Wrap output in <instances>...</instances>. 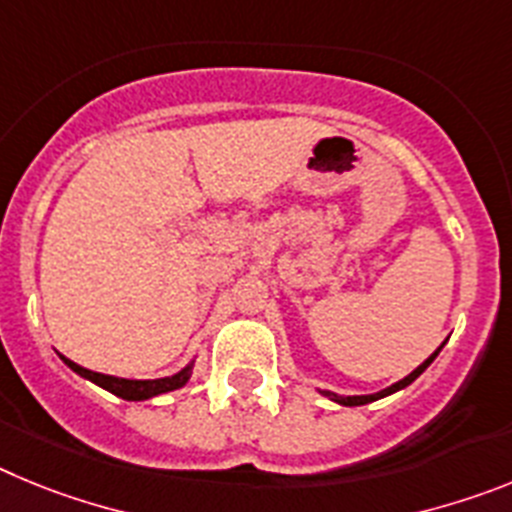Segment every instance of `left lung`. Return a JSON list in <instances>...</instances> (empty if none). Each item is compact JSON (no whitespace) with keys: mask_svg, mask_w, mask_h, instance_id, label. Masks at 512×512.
<instances>
[{"mask_svg":"<svg viewBox=\"0 0 512 512\" xmlns=\"http://www.w3.org/2000/svg\"><path fill=\"white\" fill-rule=\"evenodd\" d=\"M438 351H441V348H438ZM438 351H436V354H431V356H428V359H425L423 364H420L418 369H415L413 374H408V377H405V379H400V382H397V384H392V387H387V390L377 392V395H356V397H341V395H333V392H323V395H328L330 400H336L338 405H346V408H356V405H366V402H374V400H379V397H387V395H392V392H397V390H402V387H408V384H413L415 379H418L420 374H423L425 369H428V366H431V361L436 359V356H438Z\"/></svg>","mask_w":512,"mask_h":512,"instance_id":"left-lung-1","label":"left lung"}]
</instances>
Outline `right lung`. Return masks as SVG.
Wrapping results in <instances>:
<instances>
[{"instance_id": "1", "label": "right lung", "mask_w": 512, "mask_h": 512, "mask_svg": "<svg viewBox=\"0 0 512 512\" xmlns=\"http://www.w3.org/2000/svg\"><path fill=\"white\" fill-rule=\"evenodd\" d=\"M61 359L66 361L76 374L87 377L89 382L99 384L102 390L112 392V395L122 397V400H133V402L164 395V392H171V390H179V387L187 384L189 374H192V366H187V369H182V372L174 374V377H164V379H120V377H110V374H99V372H92V369H84V366L74 364V361L66 359V356H61Z\"/></svg>"}]
</instances>
